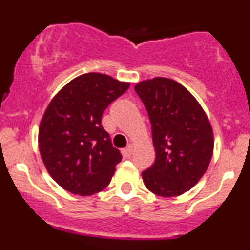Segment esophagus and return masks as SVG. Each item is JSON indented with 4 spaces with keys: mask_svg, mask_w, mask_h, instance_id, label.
<instances>
[{
    "mask_svg": "<svg viewBox=\"0 0 250 250\" xmlns=\"http://www.w3.org/2000/svg\"><path fill=\"white\" fill-rule=\"evenodd\" d=\"M133 151H134V145L129 144L127 147L123 148L122 153H123V156H125V157H130V156H132V153H133Z\"/></svg>",
    "mask_w": 250,
    "mask_h": 250,
    "instance_id": "1",
    "label": "esophagus"
}]
</instances>
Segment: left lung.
Wrapping results in <instances>:
<instances>
[{"instance_id":"1","label":"left lung","mask_w":250,"mask_h":250,"mask_svg":"<svg viewBox=\"0 0 250 250\" xmlns=\"http://www.w3.org/2000/svg\"><path fill=\"white\" fill-rule=\"evenodd\" d=\"M152 129L155 163L144 170L146 188L162 197L183 195L206 173L214 148L210 122L196 98L176 81L155 77L135 84Z\"/></svg>"}]
</instances>
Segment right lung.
<instances>
[{
    "instance_id": "obj_1",
    "label": "right lung",
    "mask_w": 250,
    "mask_h": 250,
    "mask_svg": "<svg viewBox=\"0 0 250 250\" xmlns=\"http://www.w3.org/2000/svg\"><path fill=\"white\" fill-rule=\"evenodd\" d=\"M129 85L89 72L70 81L50 100L40 123V153L50 176L69 192L90 196L110 184L122 155L103 128L102 116Z\"/></svg>"
}]
</instances>
